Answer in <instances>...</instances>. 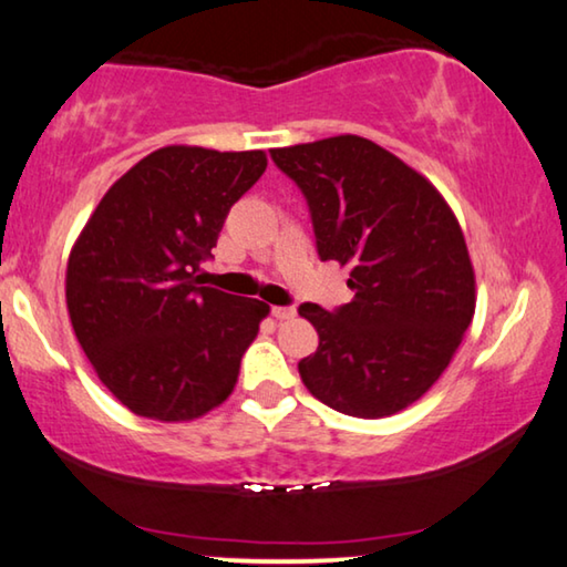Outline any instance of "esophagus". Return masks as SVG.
I'll return each instance as SVG.
<instances>
[{
  "label": "esophagus",
  "mask_w": 567,
  "mask_h": 567,
  "mask_svg": "<svg viewBox=\"0 0 567 567\" xmlns=\"http://www.w3.org/2000/svg\"><path fill=\"white\" fill-rule=\"evenodd\" d=\"M272 316L277 320H292L295 316H298V310H295L292 306H275L272 308Z\"/></svg>",
  "instance_id": "34e87169"
}]
</instances>
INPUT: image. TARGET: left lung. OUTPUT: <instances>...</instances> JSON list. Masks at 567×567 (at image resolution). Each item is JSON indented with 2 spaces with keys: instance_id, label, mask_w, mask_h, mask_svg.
Masks as SVG:
<instances>
[{
  "instance_id": "8db88e82",
  "label": "left lung",
  "mask_w": 567,
  "mask_h": 567,
  "mask_svg": "<svg viewBox=\"0 0 567 567\" xmlns=\"http://www.w3.org/2000/svg\"><path fill=\"white\" fill-rule=\"evenodd\" d=\"M272 159L308 200L320 259L349 265L357 292L333 312L300 306L320 338L302 384L343 415H396L441 379L476 310L458 218L425 175L357 134Z\"/></svg>"
}]
</instances>
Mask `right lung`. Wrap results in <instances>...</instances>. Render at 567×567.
<instances>
[{
    "instance_id": "1",
    "label": "right lung",
    "mask_w": 567,
    "mask_h": 567,
    "mask_svg": "<svg viewBox=\"0 0 567 567\" xmlns=\"http://www.w3.org/2000/svg\"><path fill=\"white\" fill-rule=\"evenodd\" d=\"M265 167L261 150L159 147L106 190L75 239L65 269L73 331L134 415L188 422L234 392L269 306L200 287L198 272Z\"/></svg>"
}]
</instances>
